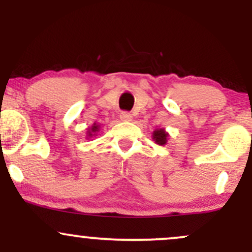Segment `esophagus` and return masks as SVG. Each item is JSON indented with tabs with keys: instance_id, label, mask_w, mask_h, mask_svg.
Instances as JSON below:
<instances>
[{
	"instance_id": "34e87169",
	"label": "esophagus",
	"mask_w": 252,
	"mask_h": 252,
	"mask_svg": "<svg viewBox=\"0 0 252 252\" xmlns=\"http://www.w3.org/2000/svg\"><path fill=\"white\" fill-rule=\"evenodd\" d=\"M120 118L121 121H123V122H130V121L132 120V116L131 114H129V112H122V114L120 115Z\"/></svg>"
}]
</instances>
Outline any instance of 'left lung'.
Here are the masks:
<instances>
[{
  "label": "left lung",
  "mask_w": 252,
  "mask_h": 252,
  "mask_svg": "<svg viewBox=\"0 0 252 252\" xmlns=\"http://www.w3.org/2000/svg\"><path fill=\"white\" fill-rule=\"evenodd\" d=\"M168 137L169 134L163 128H156L154 131H153V140L155 141L156 144L164 146V144H167Z\"/></svg>",
  "instance_id": "8db88e82"
}]
</instances>
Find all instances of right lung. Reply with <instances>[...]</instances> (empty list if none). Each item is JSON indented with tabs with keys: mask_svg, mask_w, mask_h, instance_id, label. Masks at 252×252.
Wrapping results in <instances>:
<instances>
[{
	"mask_svg": "<svg viewBox=\"0 0 252 252\" xmlns=\"http://www.w3.org/2000/svg\"><path fill=\"white\" fill-rule=\"evenodd\" d=\"M100 130V126L97 123H94V126H91L90 128H88V132H86V140H91L92 137L97 136L98 132Z\"/></svg>",
	"mask_w": 252,
	"mask_h": 252,
	"instance_id": "right-lung-1",
	"label": "right lung"
}]
</instances>
